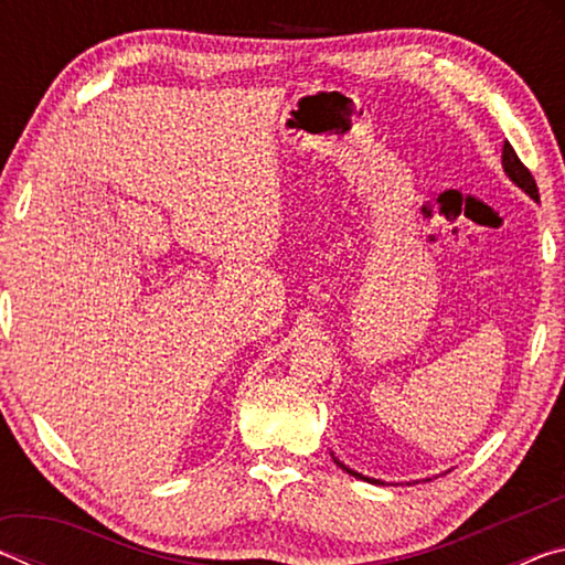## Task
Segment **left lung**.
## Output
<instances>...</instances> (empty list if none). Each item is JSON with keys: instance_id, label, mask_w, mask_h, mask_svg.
I'll use <instances>...</instances> for the list:
<instances>
[{"instance_id": "1", "label": "left lung", "mask_w": 565, "mask_h": 565, "mask_svg": "<svg viewBox=\"0 0 565 565\" xmlns=\"http://www.w3.org/2000/svg\"><path fill=\"white\" fill-rule=\"evenodd\" d=\"M501 164H503V171H505V177H509L515 186H519L521 191H525V194H529L533 202H539V186H535V179L531 177V171L523 167V161L515 157V151H513V147L509 145V141H505L503 145V154H501ZM331 458H333V463H337L341 471H347L349 476H353V478H361V481H369V483H384V481H379V478H369V476H363V473H359V471H353V468H349L347 463L343 461H339L337 456L331 454Z\"/></svg>"}]
</instances>
